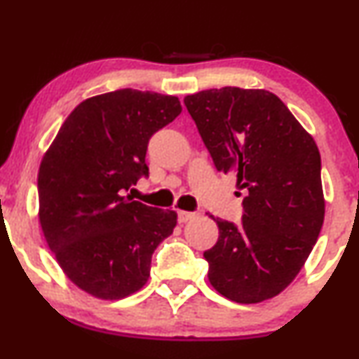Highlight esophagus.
I'll list each match as a JSON object with an SVG mask.
<instances>
[{
	"label": "esophagus",
	"mask_w": 359,
	"mask_h": 359,
	"mask_svg": "<svg viewBox=\"0 0 359 359\" xmlns=\"http://www.w3.org/2000/svg\"><path fill=\"white\" fill-rule=\"evenodd\" d=\"M196 216H197L196 212H189V211H179V212H177V217H179V222H187V221L194 219V217H196Z\"/></svg>",
	"instance_id": "34e87169"
}]
</instances>
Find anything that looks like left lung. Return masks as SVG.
<instances>
[{
    "label": "left lung",
    "mask_w": 359,
    "mask_h": 359,
    "mask_svg": "<svg viewBox=\"0 0 359 359\" xmlns=\"http://www.w3.org/2000/svg\"><path fill=\"white\" fill-rule=\"evenodd\" d=\"M184 102L214 165L234 172L245 191L240 224L212 217L219 238L204 251L209 282L240 304L275 297L302 269L324 222L314 138L269 90L226 86Z\"/></svg>",
    "instance_id": "obj_1"
}]
</instances>
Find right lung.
Listing matches in <instances>:
<instances>
[{"label":"right lung","instance_id":"add662e5","mask_svg":"<svg viewBox=\"0 0 359 359\" xmlns=\"http://www.w3.org/2000/svg\"><path fill=\"white\" fill-rule=\"evenodd\" d=\"M175 96L118 89L82 101L60 126L39 170L40 224L77 287L118 300L150 277L151 255L177 224L175 211L126 192L142 177L150 138L179 116Z\"/></svg>","mask_w":359,"mask_h":359}]
</instances>
